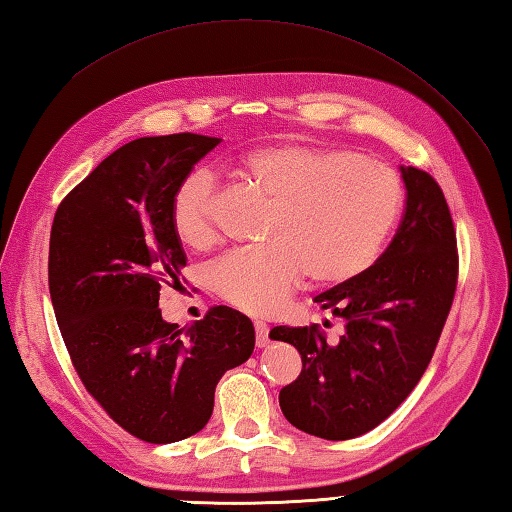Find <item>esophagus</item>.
I'll return each mask as SVG.
<instances>
[{"mask_svg":"<svg viewBox=\"0 0 512 512\" xmlns=\"http://www.w3.org/2000/svg\"><path fill=\"white\" fill-rule=\"evenodd\" d=\"M255 334H257V347L268 345V325L264 321H255Z\"/></svg>","mask_w":512,"mask_h":512,"instance_id":"34e87169","label":"esophagus"}]
</instances>
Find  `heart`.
<instances>
[{
    "label": "heart",
    "mask_w": 512,
    "mask_h": 512,
    "mask_svg": "<svg viewBox=\"0 0 512 512\" xmlns=\"http://www.w3.org/2000/svg\"><path fill=\"white\" fill-rule=\"evenodd\" d=\"M239 178L273 202L264 242L235 250L209 270L215 295L250 314L277 312L301 277L341 284L376 262L400 211V182L380 162L299 143L246 151ZM209 176L195 171L171 195V228L187 248L213 242Z\"/></svg>",
    "instance_id": "b5f03b06"
}]
</instances>
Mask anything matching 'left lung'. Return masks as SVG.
Masks as SVG:
<instances>
[{"label":"left lung","mask_w":512,"mask_h":512,"mask_svg":"<svg viewBox=\"0 0 512 512\" xmlns=\"http://www.w3.org/2000/svg\"><path fill=\"white\" fill-rule=\"evenodd\" d=\"M405 215L365 273L314 297L343 323L336 343L319 325H277L270 339L297 347L303 369L279 391L290 424L323 440L378 427L418 385L449 317L458 284V244L449 204L427 171L400 167Z\"/></svg>","instance_id":"1"}]
</instances>
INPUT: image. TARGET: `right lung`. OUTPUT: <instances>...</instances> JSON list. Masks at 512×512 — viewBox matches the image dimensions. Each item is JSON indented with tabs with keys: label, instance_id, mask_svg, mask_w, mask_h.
Listing matches in <instances>:
<instances>
[{
	"label": "right lung",
	"instance_id": "add662e5",
	"mask_svg": "<svg viewBox=\"0 0 512 512\" xmlns=\"http://www.w3.org/2000/svg\"><path fill=\"white\" fill-rule=\"evenodd\" d=\"M222 138L149 136L116 149L65 195L50 233L48 284L63 343L85 389L138 440L193 436L215 385L246 363L255 328L215 306L189 328L162 319L160 286L187 266L171 195Z\"/></svg>",
	"mask_w": 512,
	"mask_h": 512
}]
</instances>
